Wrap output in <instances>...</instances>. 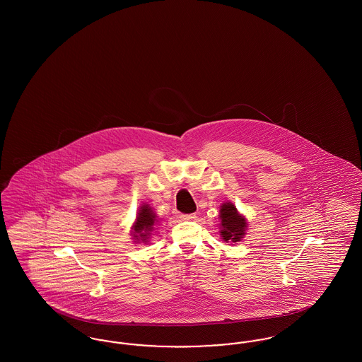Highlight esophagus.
<instances>
[{"label": "esophagus", "instance_id": "obj_1", "mask_svg": "<svg viewBox=\"0 0 362 362\" xmlns=\"http://www.w3.org/2000/svg\"><path fill=\"white\" fill-rule=\"evenodd\" d=\"M179 217H180L182 220H192V218L197 217V214H195V213H192V214H180Z\"/></svg>", "mask_w": 362, "mask_h": 362}]
</instances>
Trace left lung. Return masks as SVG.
I'll return each instance as SVG.
<instances>
[{"instance_id":"obj_1","label":"left lung","mask_w":362,"mask_h":362,"mask_svg":"<svg viewBox=\"0 0 362 362\" xmlns=\"http://www.w3.org/2000/svg\"><path fill=\"white\" fill-rule=\"evenodd\" d=\"M220 235L225 243H238L247 235L245 230L248 228V223L245 216L232 202H224L220 206Z\"/></svg>"}]
</instances>
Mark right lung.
I'll return each instance as SVG.
<instances>
[{
    "label": "right lung",
    "mask_w": 362,
    "mask_h": 362,
    "mask_svg": "<svg viewBox=\"0 0 362 362\" xmlns=\"http://www.w3.org/2000/svg\"><path fill=\"white\" fill-rule=\"evenodd\" d=\"M158 216L155 213V209L151 206L149 204H144L141 205L137 211V217L134 224L132 225V236L136 244L144 243L148 244L151 238H152V232L155 230L156 225L158 224Z\"/></svg>",
    "instance_id": "right-lung-1"
}]
</instances>
